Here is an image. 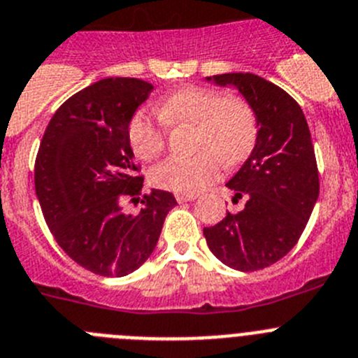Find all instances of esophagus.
<instances>
[{"label":"esophagus","instance_id":"1","mask_svg":"<svg viewBox=\"0 0 358 358\" xmlns=\"http://www.w3.org/2000/svg\"><path fill=\"white\" fill-rule=\"evenodd\" d=\"M175 198L178 203H185V201H192V199H196V194H176Z\"/></svg>","mask_w":358,"mask_h":358}]
</instances>
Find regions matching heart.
<instances>
[{"mask_svg":"<svg viewBox=\"0 0 358 358\" xmlns=\"http://www.w3.org/2000/svg\"><path fill=\"white\" fill-rule=\"evenodd\" d=\"M160 119L137 112L128 123V141L144 162L162 155L166 127L191 124V157H171L155 166L150 182L164 191L196 194L219 176V164L234 167L243 162L257 139V117L244 99L221 96L207 87H182L157 105Z\"/></svg>","mask_w":358,"mask_h":358,"instance_id":"obj_1","label":"heart"}]
</instances>
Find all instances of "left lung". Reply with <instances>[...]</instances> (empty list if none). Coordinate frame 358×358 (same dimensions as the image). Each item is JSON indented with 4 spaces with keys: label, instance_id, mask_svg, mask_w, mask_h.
Here are the masks:
<instances>
[{
    "label": "left lung",
    "instance_id": "obj_1",
    "mask_svg": "<svg viewBox=\"0 0 358 358\" xmlns=\"http://www.w3.org/2000/svg\"><path fill=\"white\" fill-rule=\"evenodd\" d=\"M235 87L257 117L251 155L227 183L241 212L203 228L210 251L237 271H259L278 262L298 243L320 196V176L307 119L298 103L275 83L251 73L208 76Z\"/></svg>",
    "mask_w": 358,
    "mask_h": 358
}]
</instances>
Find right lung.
<instances>
[{"label":"right lung","instance_id":"right-lung-1","mask_svg":"<svg viewBox=\"0 0 358 358\" xmlns=\"http://www.w3.org/2000/svg\"><path fill=\"white\" fill-rule=\"evenodd\" d=\"M153 85L105 78L71 96L55 112L35 160V192L55 241L99 276H124L155 250L171 192L143 191L128 123ZM127 201L141 202L128 213Z\"/></svg>","mask_w":358,"mask_h":358}]
</instances>
